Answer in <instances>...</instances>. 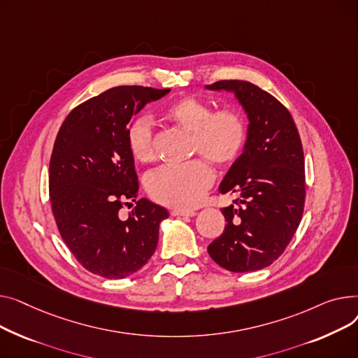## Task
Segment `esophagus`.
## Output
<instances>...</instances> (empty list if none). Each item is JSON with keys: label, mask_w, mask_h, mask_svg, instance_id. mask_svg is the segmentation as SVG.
<instances>
[{"label": "esophagus", "mask_w": 358, "mask_h": 358, "mask_svg": "<svg viewBox=\"0 0 358 358\" xmlns=\"http://www.w3.org/2000/svg\"><path fill=\"white\" fill-rule=\"evenodd\" d=\"M171 214L173 217H195L196 215L195 211H182V209H173Z\"/></svg>", "instance_id": "1"}]
</instances>
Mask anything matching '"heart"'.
<instances>
[{"label": "heart", "instance_id": "1", "mask_svg": "<svg viewBox=\"0 0 358 358\" xmlns=\"http://www.w3.org/2000/svg\"><path fill=\"white\" fill-rule=\"evenodd\" d=\"M166 118L182 130L192 133L191 153L202 155L221 166L233 164L241 156L247 141V125L236 110H218L195 98L183 96L167 105ZM127 144L133 157L150 163L156 157L152 122L147 117L136 118L127 130ZM214 171L205 160L167 166L147 178V191L157 202L182 211L201 203L206 189L214 182Z\"/></svg>", "mask_w": 358, "mask_h": 358}]
</instances>
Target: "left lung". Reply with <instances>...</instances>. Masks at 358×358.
Returning <instances> with one entry per match:
<instances>
[{
	"instance_id": "1",
	"label": "left lung",
	"mask_w": 358,
	"mask_h": 358,
	"mask_svg": "<svg viewBox=\"0 0 358 358\" xmlns=\"http://www.w3.org/2000/svg\"><path fill=\"white\" fill-rule=\"evenodd\" d=\"M208 91L233 92L244 110L245 147L220 183L234 203L221 209L224 233L208 245L221 267L244 273L275 262L299 227L305 203V160L290 113L266 91L245 80H220Z\"/></svg>"
}]
</instances>
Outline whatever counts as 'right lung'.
I'll return each instance as SVG.
<instances>
[{
    "instance_id": "right-lung-1",
    "label": "right lung",
    "mask_w": 358,
    "mask_h": 358,
    "mask_svg": "<svg viewBox=\"0 0 358 358\" xmlns=\"http://www.w3.org/2000/svg\"><path fill=\"white\" fill-rule=\"evenodd\" d=\"M171 90L115 87L94 96L63 121L49 166L52 211L75 259L94 275L124 279L153 256L167 209L138 194L127 144L133 117ZM136 206L119 217L125 200ZM129 203V202H127Z\"/></svg>"
}]
</instances>
